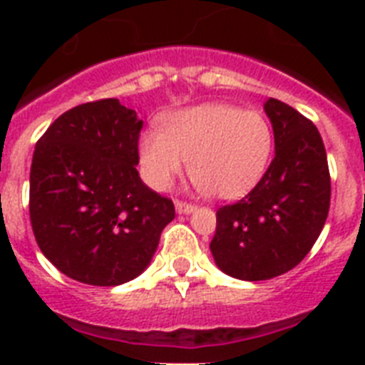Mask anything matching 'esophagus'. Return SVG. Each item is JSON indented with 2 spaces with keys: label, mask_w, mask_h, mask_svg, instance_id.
<instances>
[{
  "label": "esophagus",
  "mask_w": 365,
  "mask_h": 365,
  "mask_svg": "<svg viewBox=\"0 0 365 365\" xmlns=\"http://www.w3.org/2000/svg\"><path fill=\"white\" fill-rule=\"evenodd\" d=\"M174 206H176L178 214H191V212L197 210V206L189 205V202H183V200H176Z\"/></svg>",
  "instance_id": "1"
}]
</instances>
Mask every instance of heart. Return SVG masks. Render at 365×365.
<instances>
[{
  "mask_svg": "<svg viewBox=\"0 0 365 365\" xmlns=\"http://www.w3.org/2000/svg\"><path fill=\"white\" fill-rule=\"evenodd\" d=\"M274 134L261 111L208 102L163 119L160 132H145L138 153L143 176L165 191L187 163L189 176L208 197L235 200L265 176Z\"/></svg>",
  "mask_w": 365,
  "mask_h": 365,
  "instance_id": "heart-1",
  "label": "heart"
}]
</instances>
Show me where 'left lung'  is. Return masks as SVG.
Listing matches in <instances>:
<instances>
[{
  "label": "left lung",
  "mask_w": 365,
  "mask_h": 365,
  "mask_svg": "<svg viewBox=\"0 0 365 365\" xmlns=\"http://www.w3.org/2000/svg\"><path fill=\"white\" fill-rule=\"evenodd\" d=\"M274 132V159L242 200L222 206L210 252L225 274L269 280L311 252L329 212L328 157L320 132L280 100L263 106Z\"/></svg>",
  "instance_id": "1"
}]
</instances>
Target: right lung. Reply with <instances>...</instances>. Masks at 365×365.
<instances>
[{
  "label": "right lung",
  "mask_w": 365,
  "mask_h": 365,
  "mask_svg": "<svg viewBox=\"0 0 365 365\" xmlns=\"http://www.w3.org/2000/svg\"><path fill=\"white\" fill-rule=\"evenodd\" d=\"M143 121L117 98L66 111L37 142L30 220L43 255L66 277L119 286L153 259L176 212L138 174Z\"/></svg>",
  "instance_id": "1"
}]
</instances>
